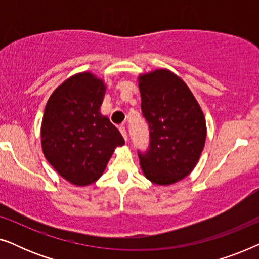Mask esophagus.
Listing matches in <instances>:
<instances>
[{"label": "esophagus", "instance_id": "1", "mask_svg": "<svg viewBox=\"0 0 259 259\" xmlns=\"http://www.w3.org/2000/svg\"><path fill=\"white\" fill-rule=\"evenodd\" d=\"M119 131H120V132H121V134H122V137H123V139H125V140H127V139H128V136H127V132H126V127L125 126H120L119 127Z\"/></svg>", "mask_w": 259, "mask_h": 259}]
</instances>
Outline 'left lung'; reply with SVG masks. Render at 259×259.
<instances>
[{
	"instance_id": "left-lung-1",
	"label": "left lung",
	"mask_w": 259,
	"mask_h": 259,
	"mask_svg": "<svg viewBox=\"0 0 259 259\" xmlns=\"http://www.w3.org/2000/svg\"><path fill=\"white\" fill-rule=\"evenodd\" d=\"M141 112L150 145L138 152L145 177L157 185L185 178L197 165L206 139V122L186 83L167 69L139 76Z\"/></svg>"
}]
</instances>
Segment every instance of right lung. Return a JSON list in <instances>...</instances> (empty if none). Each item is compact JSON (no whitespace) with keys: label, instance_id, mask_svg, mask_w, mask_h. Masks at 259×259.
Here are the masks:
<instances>
[{"label":"right lung","instance_id":"obj_1","mask_svg":"<svg viewBox=\"0 0 259 259\" xmlns=\"http://www.w3.org/2000/svg\"><path fill=\"white\" fill-rule=\"evenodd\" d=\"M104 81L92 73L76 74L56 88L46 105L42 151L62 178L76 186L97 182L116 146L125 140L100 113Z\"/></svg>","mask_w":259,"mask_h":259}]
</instances>
